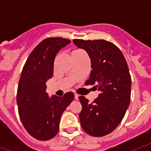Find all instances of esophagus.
<instances>
[{"instance_id":"esophagus-1","label":"esophagus","mask_w":151,"mask_h":151,"mask_svg":"<svg viewBox=\"0 0 151 151\" xmlns=\"http://www.w3.org/2000/svg\"><path fill=\"white\" fill-rule=\"evenodd\" d=\"M78 98H79V95H78L77 93H75V94H74V99H78Z\"/></svg>"}]
</instances>
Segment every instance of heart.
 I'll return each mask as SVG.
<instances>
[{
	"mask_svg": "<svg viewBox=\"0 0 151 151\" xmlns=\"http://www.w3.org/2000/svg\"><path fill=\"white\" fill-rule=\"evenodd\" d=\"M80 52H81V50H74V51H73V52H71V56H74V55H76L79 54Z\"/></svg>",
	"mask_w": 151,
	"mask_h": 151,
	"instance_id": "obj_1",
	"label": "heart"
}]
</instances>
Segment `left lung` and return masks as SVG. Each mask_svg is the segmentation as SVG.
<instances>
[{"label": "left lung", "instance_id": "1", "mask_svg": "<svg viewBox=\"0 0 151 151\" xmlns=\"http://www.w3.org/2000/svg\"><path fill=\"white\" fill-rule=\"evenodd\" d=\"M73 41L91 59L92 70L85 85H96L99 92L92 103L85 96L79 97L82 105L79 114L81 125L90 136H104L117 128L129 106L132 80L128 64L121 50L110 41Z\"/></svg>", "mask_w": 151, "mask_h": 151}]
</instances>
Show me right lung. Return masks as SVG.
<instances>
[{"instance_id": "right-lung-1", "label": "right lung", "mask_w": 151, "mask_h": 151, "mask_svg": "<svg viewBox=\"0 0 151 151\" xmlns=\"http://www.w3.org/2000/svg\"><path fill=\"white\" fill-rule=\"evenodd\" d=\"M70 43L62 37L45 39L32 51L22 68L16 99L19 114L28 133L38 140H48L58 133L62 114L74 99L71 92L63 97H50L46 92L55 55Z\"/></svg>"}]
</instances>
